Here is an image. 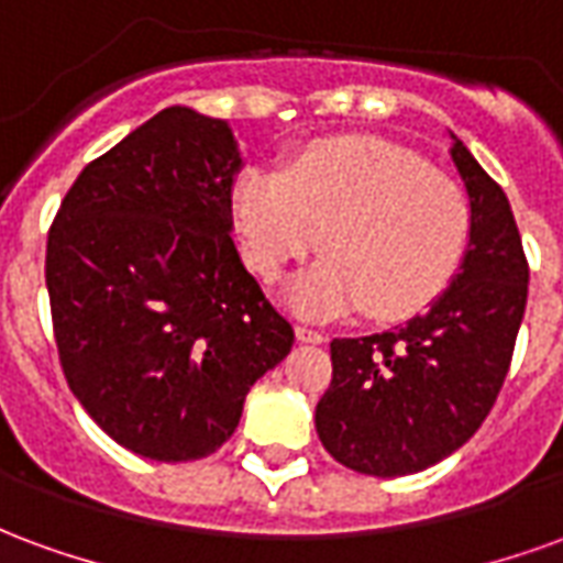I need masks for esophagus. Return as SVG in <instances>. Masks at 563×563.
Returning <instances> with one entry per match:
<instances>
[{"label":"esophagus","mask_w":563,"mask_h":563,"mask_svg":"<svg viewBox=\"0 0 563 563\" xmlns=\"http://www.w3.org/2000/svg\"><path fill=\"white\" fill-rule=\"evenodd\" d=\"M295 338L301 343H325L329 338L322 334V331H313V329H307V325H295Z\"/></svg>","instance_id":"obj_1"}]
</instances>
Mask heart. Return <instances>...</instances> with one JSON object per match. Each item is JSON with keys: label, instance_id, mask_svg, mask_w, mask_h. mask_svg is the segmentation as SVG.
Instances as JSON below:
<instances>
[{"label": "heart", "instance_id": "obj_1", "mask_svg": "<svg viewBox=\"0 0 563 563\" xmlns=\"http://www.w3.org/2000/svg\"><path fill=\"white\" fill-rule=\"evenodd\" d=\"M234 222L262 280H280L313 253L325 258L286 286V305L313 319L365 310L377 322L419 313L455 277L471 210L449 177L379 139H325L283 172L246 168Z\"/></svg>", "mask_w": 563, "mask_h": 563}]
</instances>
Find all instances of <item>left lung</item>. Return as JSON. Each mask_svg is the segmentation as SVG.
<instances>
[{"label":"left lung","instance_id":"left-lung-1","mask_svg":"<svg viewBox=\"0 0 563 563\" xmlns=\"http://www.w3.org/2000/svg\"><path fill=\"white\" fill-rule=\"evenodd\" d=\"M449 156L471 208L459 274L422 317L331 341L317 434L334 461L367 476L428 471L461 449L492 410L528 305V262L504 189L452 132Z\"/></svg>","mask_w":563,"mask_h":563}]
</instances>
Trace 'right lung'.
Segmentation results:
<instances>
[{"mask_svg":"<svg viewBox=\"0 0 563 563\" xmlns=\"http://www.w3.org/2000/svg\"><path fill=\"white\" fill-rule=\"evenodd\" d=\"M241 168L225 120L172 104L78 174L47 234L68 389L141 459L217 452L292 350L232 241Z\"/></svg>","mask_w":563,"mask_h":563,"instance_id":"obj_1","label":"right lung"}]
</instances>
